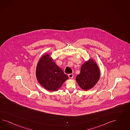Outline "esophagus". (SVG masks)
Here are the masks:
<instances>
[{"mask_svg":"<svg viewBox=\"0 0 130 130\" xmlns=\"http://www.w3.org/2000/svg\"><path fill=\"white\" fill-rule=\"evenodd\" d=\"M68 76H69V77L70 78H72L73 77V74H72V73H71V74H68Z\"/></svg>","mask_w":130,"mask_h":130,"instance_id":"34e87169","label":"esophagus"}]
</instances>
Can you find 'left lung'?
Instances as JSON below:
<instances>
[{
    "mask_svg": "<svg viewBox=\"0 0 130 130\" xmlns=\"http://www.w3.org/2000/svg\"><path fill=\"white\" fill-rule=\"evenodd\" d=\"M100 72L98 66L90 59L81 67L80 73L76 76V81L79 87L85 91L91 89L98 81Z\"/></svg>",
    "mask_w": 130,
    "mask_h": 130,
    "instance_id": "1",
    "label": "left lung"
}]
</instances>
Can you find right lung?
I'll use <instances>...</instances> for the list:
<instances>
[{
  "instance_id": "1",
  "label": "right lung",
  "mask_w": 130,
  "mask_h": 130,
  "mask_svg": "<svg viewBox=\"0 0 130 130\" xmlns=\"http://www.w3.org/2000/svg\"><path fill=\"white\" fill-rule=\"evenodd\" d=\"M36 76L39 83L47 90L58 91L69 77L53 61L48 54L39 59Z\"/></svg>"
}]
</instances>
